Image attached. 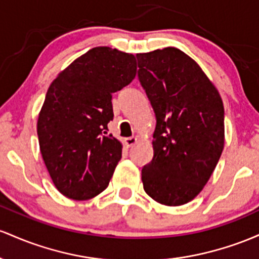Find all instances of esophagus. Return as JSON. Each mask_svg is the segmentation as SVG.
I'll return each mask as SVG.
<instances>
[{
	"label": "esophagus",
	"mask_w": 259,
	"mask_h": 259,
	"mask_svg": "<svg viewBox=\"0 0 259 259\" xmlns=\"http://www.w3.org/2000/svg\"><path fill=\"white\" fill-rule=\"evenodd\" d=\"M137 143V137H128V138H124V145H126L127 148L132 147V145H135Z\"/></svg>",
	"instance_id": "1"
}]
</instances>
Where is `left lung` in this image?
I'll return each mask as SVG.
<instances>
[{"label":"left lung","instance_id":"left-lung-1","mask_svg":"<svg viewBox=\"0 0 259 259\" xmlns=\"http://www.w3.org/2000/svg\"><path fill=\"white\" fill-rule=\"evenodd\" d=\"M137 60L156 118L153 160L142 168L144 191L161 204H186L203 190L223 153L222 98L179 49L137 54Z\"/></svg>","mask_w":259,"mask_h":259}]
</instances>
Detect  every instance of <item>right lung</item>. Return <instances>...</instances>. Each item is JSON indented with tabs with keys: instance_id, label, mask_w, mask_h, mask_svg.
I'll return each mask as SVG.
<instances>
[{
	"instance_id": "add662e5",
	"label": "right lung",
	"mask_w": 259,
	"mask_h": 259,
	"mask_svg": "<svg viewBox=\"0 0 259 259\" xmlns=\"http://www.w3.org/2000/svg\"><path fill=\"white\" fill-rule=\"evenodd\" d=\"M136 57L99 46L74 60L49 87L37 137L52 182L68 198L91 199L109 186L122 145L107 135L112 93L136 77Z\"/></svg>"
}]
</instances>
